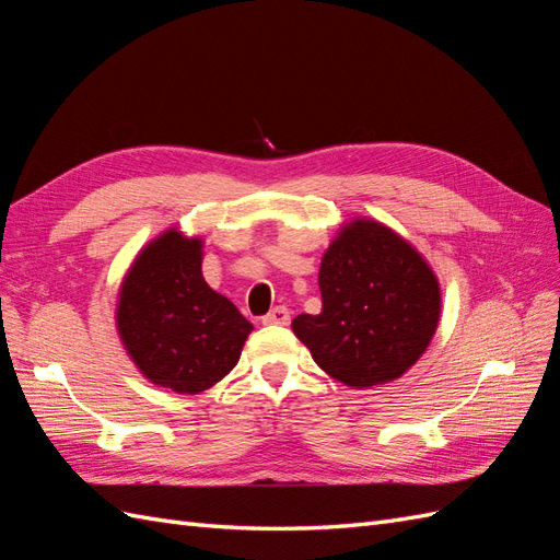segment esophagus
I'll list each match as a JSON object with an SVG mask.
<instances>
[{"mask_svg":"<svg viewBox=\"0 0 560 560\" xmlns=\"http://www.w3.org/2000/svg\"><path fill=\"white\" fill-rule=\"evenodd\" d=\"M261 322L264 325H287V322H290V311L284 306H276L268 315L261 317Z\"/></svg>","mask_w":560,"mask_h":560,"instance_id":"1","label":"esophagus"}]
</instances>
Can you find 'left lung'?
I'll use <instances>...</instances> for the list:
<instances>
[{
    "label": "left lung",
    "instance_id": "left-lung-1",
    "mask_svg": "<svg viewBox=\"0 0 560 560\" xmlns=\"http://www.w3.org/2000/svg\"><path fill=\"white\" fill-rule=\"evenodd\" d=\"M322 313L292 329L336 381L371 387L399 378L432 341L442 294L425 259L395 231L354 219L319 266Z\"/></svg>",
    "mask_w": 560,
    "mask_h": 560
}]
</instances>
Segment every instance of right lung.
Wrapping results in <instances>:
<instances>
[{
  "instance_id": "add662e5",
  "label": "right lung",
  "mask_w": 560,
  "mask_h": 560,
  "mask_svg": "<svg viewBox=\"0 0 560 560\" xmlns=\"http://www.w3.org/2000/svg\"><path fill=\"white\" fill-rule=\"evenodd\" d=\"M202 243L165 231L121 284L116 325L142 374L179 395L222 381L241 358L249 322L202 280Z\"/></svg>"
}]
</instances>
